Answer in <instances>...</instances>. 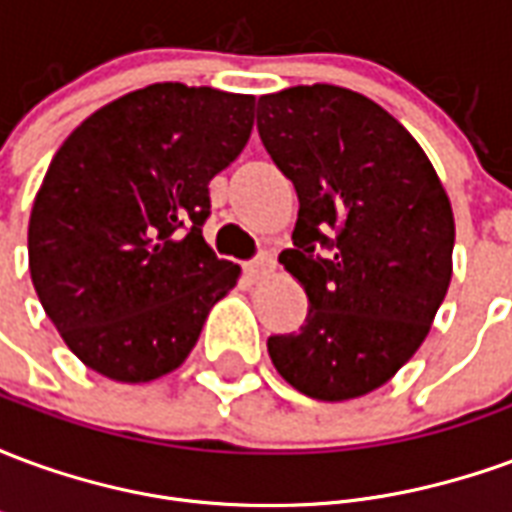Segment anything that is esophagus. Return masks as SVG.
Wrapping results in <instances>:
<instances>
[{"mask_svg":"<svg viewBox=\"0 0 512 512\" xmlns=\"http://www.w3.org/2000/svg\"><path fill=\"white\" fill-rule=\"evenodd\" d=\"M246 268H249V274H252L255 279H263V277H268L274 268H277V260H274V255H268V252H260V257H257V260H252V263H249Z\"/></svg>","mask_w":512,"mask_h":512,"instance_id":"esophagus-1","label":"esophagus"}]
</instances>
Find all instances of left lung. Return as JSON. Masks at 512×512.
Returning <instances> with one entry per match:
<instances>
[{
  "instance_id": "8db88e82",
  "label": "left lung",
  "mask_w": 512,
  "mask_h": 512,
  "mask_svg": "<svg viewBox=\"0 0 512 512\" xmlns=\"http://www.w3.org/2000/svg\"><path fill=\"white\" fill-rule=\"evenodd\" d=\"M257 131L299 194L279 263L310 301L301 332L268 337V356L301 395H367L417 354L447 296L450 197L417 139L354 90L260 95ZM321 245L333 255L318 256Z\"/></svg>"
}]
</instances>
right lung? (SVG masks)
Wrapping results in <instances>:
<instances>
[{"label": "right lung", "mask_w": 512, "mask_h": 512, "mask_svg": "<svg viewBox=\"0 0 512 512\" xmlns=\"http://www.w3.org/2000/svg\"><path fill=\"white\" fill-rule=\"evenodd\" d=\"M255 95L161 82L101 106L51 158L29 274L84 365L120 384L178 370L241 277L202 238L211 183L241 156Z\"/></svg>", "instance_id": "1"}]
</instances>
